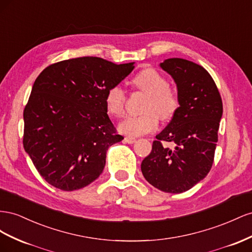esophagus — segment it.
<instances>
[{"mask_svg":"<svg viewBox=\"0 0 252 252\" xmlns=\"http://www.w3.org/2000/svg\"><path fill=\"white\" fill-rule=\"evenodd\" d=\"M125 141L126 143H134L136 141V139L134 137H131V136H126V137H125Z\"/></svg>","mask_w":252,"mask_h":252,"instance_id":"esophagus-1","label":"esophagus"}]
</instances>
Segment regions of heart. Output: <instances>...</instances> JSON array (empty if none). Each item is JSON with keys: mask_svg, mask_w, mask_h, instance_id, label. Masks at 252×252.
I'll return each instance as SVG.
<instances>
[{"mask_svg": "<svg viewBox=\"0 0 252 252\" xmlns=\"http://www.w3.org/2000/svg\"><path fill=\"white\" fill-rule=\"evenodd\" d=\"M136 89L148 94L143 105V114L126 117L120 122L119 130L126 135L140 136L153 132L159 118L168 121L175 116L179 109V96L175 89L169 85L168 79L159 70L152 67L142 69L133 78ZM126 96L119 85H113L106 91L104 102L106 110L113 116L125 113Z\"/></svg>", "mask_w": 252, "mask_h": 252, "instance_id": "1", "label": "heart"}]
</instances>
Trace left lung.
<instances>
[{"label":"left lung","mask_w":252,"mask_h":252,"mask_svg":"<svg viewBox=\"0 0 252 252\" xmlns=\"http://www.w3.org/2000/svg\"><path fill=\"white\" fill-rule=\"evenodd\" d=\"M160 67L174 79L179 109L156 135L152 151L141 162V172L158 190L183 193L211 170L222 102L217 84L203 66L171 58L160 63ZM164 142L172 147H167Z\"/></svg>","instance_id":"obj_1"}]
</instances>
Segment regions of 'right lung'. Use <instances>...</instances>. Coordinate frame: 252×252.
<instances>
[{
	"label": "right lung",
	"mask_w": 252,
	"mask_h": 252,
	"mask_svg": "<svg viewBox=\"0 0 252 252\" xmlns=\"http://www.w3.org/2000/svg\"><path fill=\"white\" fill-rule=\"evenodd\" d=\"M134 67L81 57L54 63L35 79L23 113V146L49 185L79 190L102 173L107 149L124 139L107 115L105 93Z\"/></svg>",
	"instance_id": "add662e5"
}]
</instances>
